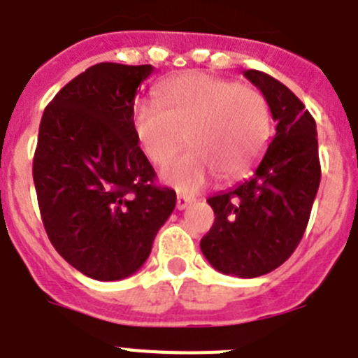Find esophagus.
Returning <instances> with one entry per match:
<instances>
[{
  "instance_id": "obj_1",
  "label": "esophagus",
  "mask_w": 358,
  "mask_h": 358,
  "mask_svg": "<svg viewBox=\"0 0 358 358\" xmlns=\"http://www.w3.org/2000/svg\"><path fill=\"white\" fill-rule=\"evenodd\" d=\"M189 202H192V199L189 197H185V195H177V202H176L177 210H186Z\"/></svg>"
}]
</instances>
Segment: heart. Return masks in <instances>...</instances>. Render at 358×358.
<instances>
[{
	"instance_id": "heart-1",
	"label": "heart",
	"mask_w": 358,
	"mask_h": 358,
	"mask_svg": "<svg viewBox=\"0 0 358 358\" xmlns=\"http://www.w3.org/2000/svg\"><path fill=\"white\" fill-rule=\"evenodd\" d=\"M156 96L157 103H136L132 129L156 164L166 163L185 140L192 145L161 172L177 192L195 194L215 173L224 181L236 179L264 156L271 109L252 85L188 71L163 82Z\"/></svg>"
}]
</instances>
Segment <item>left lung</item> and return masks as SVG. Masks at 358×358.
Returning <instances> with one entry per match:
<instances>
[{"label": "left lung", "mask_w": 358, "mask_h": 358, "mask_svg": "<svg viewBox=\"0 0 358 358\" xmlns=\"http://www.w3.org/2000/svg\"><path fill=\"white\" fill-rule=\"evenodd\" d=\"M243 77L267 98L276 134L249 179L208 199L215 222L201 251L218 273L256 278L289 260L301 242L321 164L315 122L301 100L264 71Z\"/></svg>", "instance_id": "left-lung-1"}]
</instances>
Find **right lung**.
<instances>
[{
    "instance_id": "right-lung-1",
    "label": "right lung",
    "mask_w": 358,
    "mask_h": 358,
    "mask_svg": "<svg viewBox=\"0 0 358 358\" xmlns=\"http://www.w3.org/2000/svg\"><path fill=\"white\" fill-rule=\"evenodd\" d=\"M152 71L91 66L41 120L34 185L44 229L71 267L98 281L134 274L176 208V192L156 185L132 129L136 91Z\"/></svg>"
}]
</instances>
